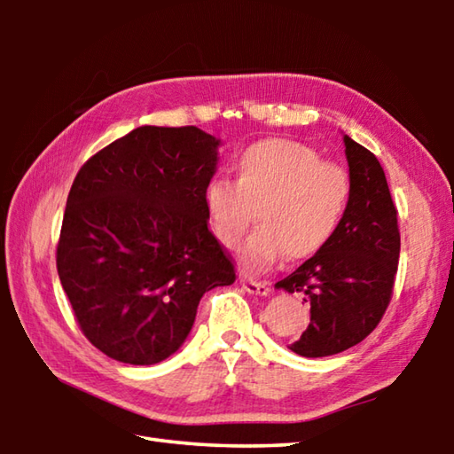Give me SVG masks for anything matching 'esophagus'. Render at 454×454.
Instances as JSON below:
<instances>
[{"label":"esophagus","mask_w":454,"mask_h":454,"mask_svg":"<svg viewBox=\"0 0 454 454\" xmlns=\"http://www.w3.org/2000/svg\"><path fill=\"white\" fill-rule=\"evenodd\" d=\"M240 286L248 292V294H256V296H268V292H270L266 282H256L250 278H240Z\"/></svg>","instance_id":"obj_1"}]
</instances>
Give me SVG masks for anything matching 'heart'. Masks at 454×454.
Instances as JSON below:
<instances>
[{"label": "heart", "mask_w": 454, "mask_h": 454, "mask_svg": "<svg viewBox=\"0 0 454 454\" xmlns=\"http://www.w3.org/2000/svg\"><path fill=\"white\" fill-rule=\"evenodd\" d=\"M234 182L214 178L204 206L218 242L236 248L252 218L260 226L240 248L244 272H262L284 254L310 258L333 240L350 202V176L310 145L270 137L234 160Z\"/></svg>", "instance_id": "1"}]
</instances>
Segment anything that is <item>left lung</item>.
Wrapping results in <instances>:
<instances>
[{
	"label": "left lung",
	"mask_w": 454,
	"mask_h": 454,
	"mask_svg": "<svg viewBox=\"0 0 454 454\" xmlns=\"http://www.w3.org/2000/svg\"><path fill=\"white\" fill-rule=\"evenodd\" d=\"M352 184L347 214L325 248L276 288L301 292L310 325L290 350L306 358L333 356L363 342L393 296L401 254L396 208L379 160L342 134Z\"/></svg>",
	"instance_id": "left-lung-1"
}]
</instances>
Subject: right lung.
Masks as SVG:
<instances>
[{
    "mask_svg": "<svg viewBox=\"0 0 454 454\" xmlns=\"http://www.w3.org/2000/svg\"><path fill=\"white\" fill-rule=\"evenodd\" d=\"M218 145L196 126H142L75 176L58 274L82 333L106 356L162 363L188 338L204 292L236 280L204 206Z\"/></svg>",
    "mask_w": 454,
    "mask_h": 454,
    "instance_id": "right-lung-1",
    "label": "right lung"
}]
</instances>
